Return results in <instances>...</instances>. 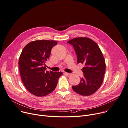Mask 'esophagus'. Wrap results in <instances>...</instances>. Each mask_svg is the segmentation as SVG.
Instances as JSON below:
<instances>
[{"instance_id": "1", "label": "esophagus", "mask_w": 128, "mask_h": 128, "mask_svg": "<svg viewBox=\"0 0 128 128\" xmlns=\"http://www.w3.org/2000/svg\"><path fill=\"white\" fill-rule=\"evenodd\" d=\"M64 74L66 76H71V74H72L70 73H68V72H64Z\"/></svg>"}]
</instances>
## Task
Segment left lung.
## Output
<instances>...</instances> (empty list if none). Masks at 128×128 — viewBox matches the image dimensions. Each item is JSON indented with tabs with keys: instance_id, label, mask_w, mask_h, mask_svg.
<instances>
[{
	"instance_id": "8db88e82",
	"label": "left lung",
	"mask_w": 128,
	"mask_h": 128,
	"mask_svg": "<svg viewBox=\"0 0 128 128\" xmlns=\"http://www.w3.org/2000/svg\"><path fill=\"white\" fill-rule=\"evenodd\" d=\"M72 44L77 55V63L84 65L82 69L84 76L80 83L72 87L77 94L88 96L95 93L102 85L106 70V63L98 45L86 37L72 39L67 42Z\"/></svg>"
}]
</instances>
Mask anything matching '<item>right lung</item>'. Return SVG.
<instances>
[{"label": "right lung", "mask_w": 128, "mask_h": 128, "mask_svg": "<svg viewBox=\"0 0 128 128\" xmlns=\"http://www.w3.org/2000/svg\"><path fill=\"white\" fill-rule=\"evenodd\" d=\"M58 42L54 40H36L28 44L19 57V67L23 83L30 94L44 96L56 88L61 72L46 71L45 63L51 50Z\"/></svg>", "instance_id": "right-lung-1"}]
</instances>
